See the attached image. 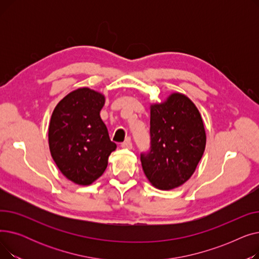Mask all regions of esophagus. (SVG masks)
<instances>
[{
  "label": "esophagus",
  "instance_id": "esophagus-1",
  "mask_svg": "<svg viewBox=\"0 0 259 259\" xmlns=\"http://www.w3.org/2000/svg\"><path fill=\"white\" fill-rule=\"evenodd\" d=\"M120 147H121V148H124V149H132V142H131V140H130V139H128L126 142L121 143Z\"/></svg>",
  "mask_w": 259,
  "mask_h": 259
}]
</instances>
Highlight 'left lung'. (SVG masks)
Masks as SVG:
<instances>
[{"label":"left lung","instance_id":"left-lung-1","mask_svg":"<svg viewBox=\"0 0 259 259\" xmlns=\"http://www.w3.org/2000/svg\"><path fill=\"white\" fill-rule=\"evenodd\" d=\"M150 150L141 154L148 181L159 190L185 184L194 173L206 148V131L198 109L175 92L150 106Z\"/></svg>","mask_w":259,"mask_h":259}]
</instances>
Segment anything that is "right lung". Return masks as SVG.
Returning a JSON list of instances; mask_svg holds the SVG:
<instances>
[{
  "mask_svg": "<svg viewBox=\"0 0 259 259\" xmlns=\"http://www.w3.org/2000/svg\"><path fill=\"white\" fill-rule=\"evenodd\" d=\"M105 95L84 87L68 93L54 108L48 142L51 156L64 176L88 186L105 172L116 149L100 112Z\"/></svg>",
  "mask_w": 259,
  "mask_h": 259,
  "instance_id": "right-lung-1",
  "label": "right lung"
}]
</instances>
